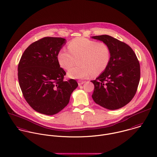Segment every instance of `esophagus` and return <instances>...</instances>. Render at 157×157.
<instances>
[{"label":"esophagus","instance_id":"esophagus-1","mask_svg":"<svg viewBox=\"0 0 157 157\" xmlns=\"http://www.w3.org/2000/svg\"><path fill=\"white\" fill-rule=\"evenodd\" d=\"M85 83V82H84V81H78V84L79 86L82 85L84 84Z\"/></svg>","mask_w":157,"mask_h":157}]
</instances>
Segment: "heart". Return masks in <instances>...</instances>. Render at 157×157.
Returning <instances> with one entry per match:
<instances>
[{
    "label": "heart",
    "mask_w": 157,
    "mask_h": 157,
    "mask_svg": "<svg viewBox=\"0 0 157 157\" xmlns=\"http://www.w3.org/2000/svg\"><path fill=\"white\" fill-rule=\"evenodd\" d=\"M67 49L63 48L57 54V60L64 69H69L79 57L80 64L70 69L67 75L73 78L83 79L94 74L98 75L106 69L110 61V50L104 43H98L85 38L71 40Z\"/></svg>",
    "instance_id": "b5f03b06"
}]
</instances>
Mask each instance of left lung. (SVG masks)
I'll return each instance as SVG.
<instances>
[{
  "label": "left lung",
  "mask_w": 157,
  "mask_h": 157,
  "mask_svg": "<svg viewBox=\"0 0 157 157\" xmlns=\"http://www.w3.org/2000/svg\"><path fill=\"white\" fill-rule=\"evenodd\" d=\"M93 39L102 41L110 50V61L94 80V101L108 109H117L128 104L135 96L140 80V66L136 54L127 44L104 35Z\"/></svg>",
  "instance_id": "obj_1"
}]
</instances>
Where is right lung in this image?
<instances>
[{
  "label": "right lung",
  "mask_w": 157,
  "mask_h": 157,
  "mask_svg": "<svg viewBox=\"0 0 157 157\" xmlns=\"http://www.w3.org/2000/svg\"><path fill=\"white\" fill-rule=\"evenodd\" d=\"M66 41L62 38H43L25 49L19 63L18 80L23 96L41 114L53 115L61 111L78 86L74 79L63 80L66 72L57 60Z\"/></svg>",
  "instance_id": "right-lung-1"
}]
</instances>
